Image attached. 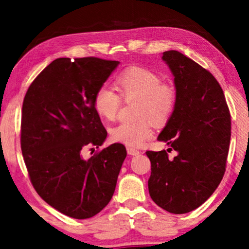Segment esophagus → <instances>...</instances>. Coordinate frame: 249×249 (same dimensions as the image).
Segmentation results:
<instances>
[{"label": "esophagus", "mask_w": 249, "mask_h": 249, "mask_svg": "<svg viewBox=\"0 0 249 249\" xmlns=\"http://www.w3.org/2000/svg\"><path fill=\"white\" fill-rule=\"evenodd\" d=\"M127 154L130 156H137L138 154H140V150L132 148V147H127Z\"/></svg>", "instance_id": "esophagus-1"}]
</instances>
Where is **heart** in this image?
Returning <instances> with one entry per match:
<instances>
[{
	"label": "heart",
	"mask_w": 249,
	"mask_h": 249,
	"mask_svg": "<svg viewBox=\"0 0 249 249\" xmlns=\"http://www.w3.org/2000/svg\"><path fill=\"white\" fill-rule=\"evenodd\" d=\"M117 88L126 102L137 101L136 117L140 121L123 122L109 130L115 142L129 147H140L153 136L150 119L165 123L170 119L177 104V91L169 83H163L154 71L130 67L117 78ZM94 108L104 120L116 119L122 105L121 96L107 86L101 87L94 95Z\"/></svg>",
	"instance_id": "heart-1"
}]
</instances>
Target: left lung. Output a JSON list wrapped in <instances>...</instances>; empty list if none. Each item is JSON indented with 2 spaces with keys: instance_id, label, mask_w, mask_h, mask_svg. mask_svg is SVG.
<instances>
[{
  "instance_id": "obj_1",
  "label": "left lung",
  "mask_w": 249,
  "mask_h": 249,
  "mask_svg": "<svg viewBox=\"0 0 249 249\" xmlns=\"http://www.w3.org/2000/svg\"><path fill=\"white\" fill-rule=\"evenodd\" d=\"M174 75L175 111L157 140L166 150L146 151L151 163L150 197L174 214L196 210L213 195L225 172L231 115L220 83L208 70L177 50L162 53Z\"/></svg>"
}]
</instances>
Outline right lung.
<instances>
[{"label":"right lung","mask_w":249,"mask_h":249,"mask_svg":"<svg viewBox=\"0 0 249 249\" xmlns=\"http://www.w3.org/2000/svg\"><path fill=\"white\" fill-rule=\"evenodd\" d=\"M119 61L95 57L58 58L34 80L24 98L20 147L29 178L45 202L67 216L84 220L111 201L126 158L112 144L89 159L84 147L107 136L94 95Z\"/></svg>","instance_id":"add662e5"}]
</instances>
